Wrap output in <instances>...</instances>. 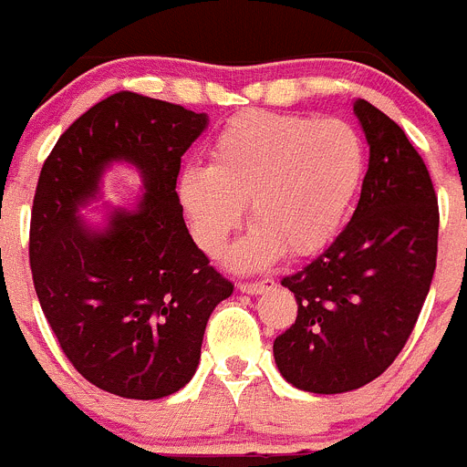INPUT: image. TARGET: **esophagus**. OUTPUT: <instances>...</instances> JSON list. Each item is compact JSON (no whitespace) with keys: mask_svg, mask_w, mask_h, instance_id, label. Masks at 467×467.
Wrapping results in <instances>:
<instances>
[{"mask_svg":"<svg viewBox=\"0 0 467 467\" xmlns=\"http://www.w3.org/2000/svg\"><path fill=\"white\" fill-rule=\"evenodd\" d=\"M237 287L246 295H260V293H265V290H272L274 278L263 276V278H258V281H239Z\"/></svg>","mask_w":467,"mask_h":467,"instance_id":"esophagus-1","label":"esophagus"}]
</instances>
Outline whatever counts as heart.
Here are the masks:
<instances>
[{
    "mask_svg": "<svg viewBox=\"0 0 467 467\" xmlns=\"http://www.w3.org/2000/svg\"><path fill=\"white\" fill-rule=\"evenodd\" d=\"M364 170V142L348 121L248 110L213 138L212 165L182 170L180 202L209 255L223 251L248 202L254 228L230 265L255 269L283 251L304 258L332 242Z\"/></svg>",
    "mask_w": 467,
    "mask_h": 467,
    "instance_id": "heart-1",
    "label": "heart"
}]
</instances>
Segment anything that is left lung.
<instances>
[{"instance_id": "1", "label": "left lung", "mask_w": 467, "mask_h": 467, "mask_svg": "<svg viewBox=\"0 0 467 467\" xmlns=\"http://www.w3.org/2000/svg\"><path fill=\"white\" fill-rule=\"evenodd\" d=\"M371 147L350 223L313 263L281 281L297 317L274 341L290 385L313 394L359 389L387 371L417 325L438 258V195L408 135L359 99Z\"/></svg>"}]
</instances>
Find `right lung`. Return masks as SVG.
<instances>
[{"mask_svg": "<svg viewBox=\"0 0 467 467\" xmlns=\"http://www.w3.org/2000/svg\"><path fill=\"white\" fill-rule=\"evenodd\" d=\"M207 126L186 110L117 91L78 117L38 174L29 225L34 290L59 348L99 389L163 399L193 378L204 327L233 283L209 265L177 195L182 156ZM110 160L143 172L148 193L106 231L77 221Z\"/></svg>", "mask_w": 467, "mask_h": 467, "instance_id": "obj_1", "label": "right lung"}]
</instances>
